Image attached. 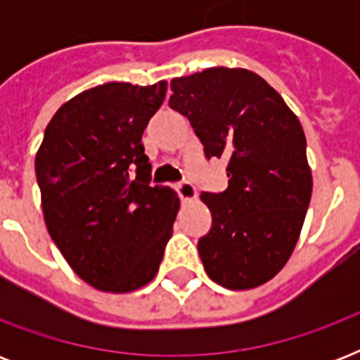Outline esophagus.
<instances>
[{"mask_svg": "<svg viewBox=\"0 0 360 360\" xmlns=\"http://www.w3.org/2000/svg\"><path fill=\"white\" fill-rule=\"evenodd\" d=\"M175 191L179 194V198L183 202H192V200H196L198 198V192H196V186L192 185L191 181H181L175 185Z\"/></svg>", "mask_w": 360, "mask_h": 360, "instance_id": "34e87169", "label": "esophagus"}]
</instances>
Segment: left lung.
<instances>
[{
  "mask_svg": "<svg viewBox=\"0 0 360 360\" xmlns=\"http://www.w3.org/2000/svg\"><path fill=\"white\" fill-rule=\"evenodd\" d=\"M169 86V108L191 121L205 158L228 160V188L200 196L213 217L198 240L205 273L228 290L265 284L290 259L312 196L301 123L252 70L211 67Z\"/></svg>",
  "mask_w": 360,
  "mask_h": 360,
  "instance_id": "1",
  "label": "left lung"
}]
</instances>
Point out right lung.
<instances>
[{
  "mask_svg": "<svg viewBox=\"0 0 360 360\" xmlns=\"http://www.w3.org/2000/svg\"><path fill=\"white\" fill-rule=\"evenodd\" d=\"M168 91L166 82H108L56 112L37 151L48 233L72 271L103 291L149 284L172 237L179 198L151 186L141 134Z\"/></svg>",
  "mask_w": 360,
  "mask_h": 360,
  "instance_id": "1",
  "label": "right lung"
}]
</instances>
